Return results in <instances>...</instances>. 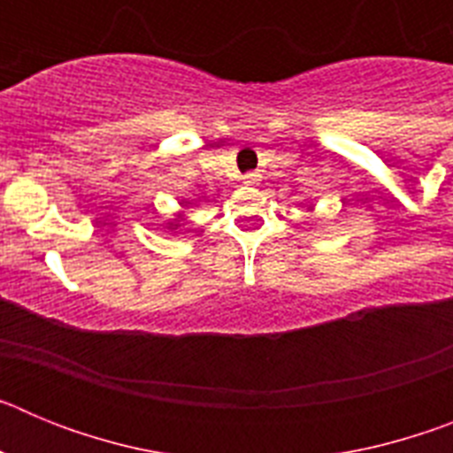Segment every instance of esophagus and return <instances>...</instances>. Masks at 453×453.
<instances>
[{"mask_svg": "<svg viewBox=\"0 0 453 453\" xmlns=\"http://www.w3.org/2000/svg\"><path fill=\"white\" fill-rule=\"evenodd\" d=\"M258 181H261V174H256V172H250V174H245V179H242L245 186H256Z\"/></svg>", "mask_w": 453, "mask_h": 453, "instance_id": "obj_1", "label": "esophagus"}]
</instances>
